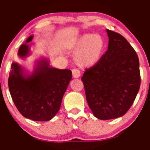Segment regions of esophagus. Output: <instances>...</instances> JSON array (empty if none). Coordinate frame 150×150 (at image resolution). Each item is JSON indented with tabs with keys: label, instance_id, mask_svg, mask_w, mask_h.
<instances>
[{
	"label": "esophagus",
	"instance_id": "1",
	"mask_svg": "<svg viewBox=\"0 0 150 150\" xmlns=\"http://www.w3.org/2000/svg\"><path fill=\"white\" fill-rule=\"evenodd\" d=\"M73 73V77L74 78H79L81 75V73H80L79 70H78L77 69H74L72 70Z\"/></svg>",
	"mask_w": 150,
	"mask_h": 150
}]
</instances>
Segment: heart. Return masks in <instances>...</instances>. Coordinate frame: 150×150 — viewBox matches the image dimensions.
Returning a JSON list of instances; mask_svg holds the SVG:
<instances>
[{"label": "heart", "mask_w": 150, "mask_h": 150, "mask_svg": "<svg viewBox=\"0 0 150 150\" xmlns=\"http://www.w3.org/2000/svg\"><path fill=\"white\" fill-rule=\"evenodd\" d=\"M105 45V40L102 35L84 33L71 42L70 48L77 51L74 58L76 64L83 67H91L100 61Z\"/></svg>", "instance_id": "1"}]
</instances>
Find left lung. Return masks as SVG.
Masks as SVG:
<instances>
[{"label": "left lung", "mask_w": 150, "mask_h": 150, "mask_svg": "<svg viewBox=\"0 0 150 150\" xmlns=\"http://www.w3.org/2000/svg\"><path fill=\"white\" fill-rule=\"evenodd\" d=\"M106 32L108 50L81 77L89 108L100 120L123 116L132 106L141 83L135 50L119 33Z\"/></svg>", "instance_id": "1"}]
</instances>
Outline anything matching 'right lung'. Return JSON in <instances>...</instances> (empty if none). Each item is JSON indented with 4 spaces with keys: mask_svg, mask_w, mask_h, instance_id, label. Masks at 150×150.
<instances>
[{
    "mask_svg": "<svg viewBox=\"0 0 150 150\" xmlns=\"http://www.w3.org/2000/svg\"><path fill=\"white\" fill-rule=\"evenodd\" d=\"M30 35L21 44L17 54L23 59L30 54L33 39ZM72 79L69 69L50 66L46 58L35 61L32 73L17 62H13L8 77V88L13 102L24 117L35 121H48L59 112L62 97Z\"/></svg>",
    "mask_w": 150,
    "mask_h": 150,
    "instance_id": "1",
    "label": "right lung"
}]
</instances>
